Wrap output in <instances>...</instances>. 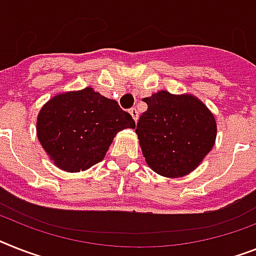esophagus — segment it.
I'll return each mask as SVG.
<instances>
[{
    "mask_svg": "<svg viewBox=\"0 0 256 256\" xmlns=\"http://www.w3.org/2000/svg\"><path fill=\"white\" fill-rule=\"evenodd\" d=\"M130 115H132V118H133V120H134V122H137V120H138V111H137L136 107H133V108H130Z\"/></svg>",
    "mask_w": 256,
    "mask_h": 256,
    "instance_id": "obj_1",
    "label": "esophagus"
}]
</instances>
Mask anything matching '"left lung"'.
I'll list each match as a JSON object with an SVG mask.
<instances>
[{
    "label": "left lung",
    "instance_id": "left-lung-1",
    "mask_svg": "<svg viewBox=\"0 0 256 256\" xmlns=\"http://www.w3.org/2000/svg\"><path fill=\"white\" fill-rule=\"evenodd\" d=\"M144 102L148 110L140 116L136 133L148 166L166 178L192 172L216 142L213 114L192 94L161 90Z\"/></svg>",
    "mask_w": 256,
    "mask_h": 256
}]
</instances>
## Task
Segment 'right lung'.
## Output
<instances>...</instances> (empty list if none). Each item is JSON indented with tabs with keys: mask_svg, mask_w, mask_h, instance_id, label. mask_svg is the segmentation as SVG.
Instances as JSON below:
<instances>
[{
	"mask_svg": "<svg viewBox=\"0 0 256 256\" xmlns=\"http://www.w3.org/2000/svg\"><path fill=\"white\" fill-rule=\"evenodd\" d=\"M132 116L86 88L56 94L40 108L38 140L54 166L68 172L88 170L104 158L120 130L134 128Z\"/></svg>",
	"mask_w": 256,
	"mask_h": 256,
	"instance_id": "obj_1",
	"label": "right lung"
}]
</instances>
